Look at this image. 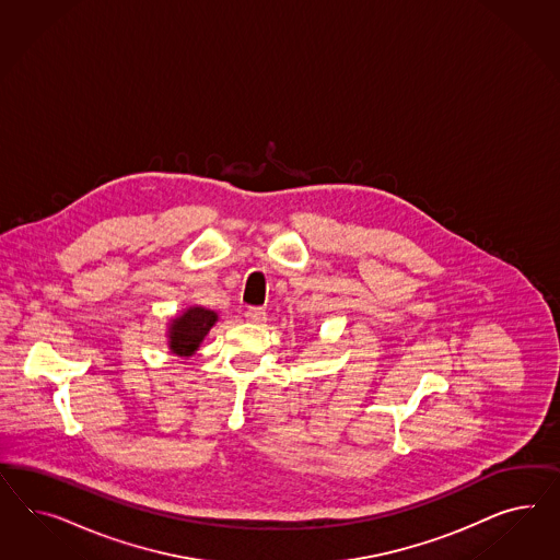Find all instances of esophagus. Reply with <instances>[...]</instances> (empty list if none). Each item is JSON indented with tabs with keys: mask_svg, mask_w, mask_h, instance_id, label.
Returning <instances> with one entry per match:
<instances>
[{
	"mask_svg": "<svg viewBox=\"0 0 560 560\" xmlns=\"http://www.w3.org/2000/svg\"><path fill=\"white\" fill-rule=\"evenodd\" d=\"M246 320L255 324L265 323L267 320V312L262 307H248L246 310Z\"/></svg>",
	"mask_w": 560,
	"mask_h": 560,
	"instance_id": "34e87169",
	"label": "esophagus"
}]
</instances>
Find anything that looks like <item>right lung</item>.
Returning a JSON list of instances; mask_svg holds the SVG:
<instances>
[{
	"mask_svg": "<svg viewBox=\"0 0 560 560\" xmlns=\"http://www.w3.org/2000/svg\"><path fill=\"white\" fill-rule=\"evenodd\" d=\"M218 323V314L201 305L187 307L180 316L172 318L168 326V347L174 355L190 357L199 349L211 326Z\"/></svg>",
	"mask_w": 560,
	"mask_h": 560,
	"instance_id": "obj_1",
	"label": "right lung"
}]
</instances>
